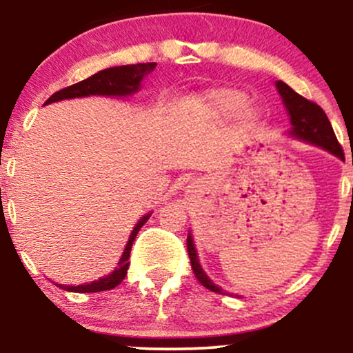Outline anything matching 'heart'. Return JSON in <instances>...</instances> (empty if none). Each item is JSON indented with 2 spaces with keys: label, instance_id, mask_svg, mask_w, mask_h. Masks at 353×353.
Here are the masks:
<instances>
[{
  "label": "heart",
  "instance_id": "heart-1",
  "mask_svg": "<svg viewBox=\"0 0 353 353\" xmlns=\"http://www.w3.org/2000/svg\"><path fill=\"white\" fill-rule=\"evenodd\" d=\"M189 109L210 123H225L237 116L236 128L241 134H252L262 124L261 109L249 104V94L237 88L210 89L199 101L189 104Z\"/></svg>",
  "mask_w": 353,
  "mask_h": 353
}]
</instances>
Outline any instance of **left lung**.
Listing matches in <instances>:
<instances>
[{"label":"left lung","mask_w":353,"mask_h":353,"mask_svg":"<svg viewBox=\"0 0 353 353\" xmlns=\"http://www.w3.org/2000/svg\"><path fill=\"white\" fill-rule=\"evenodd\" d=\"M275 88H277L279 94H281L282 103L283 106H285L287 114H289L290 119V129L285 134L289 137H294V139L297 141H302V143L323 149V151L330 152L332 156L343 161V151L342 148H340L334 129H332L329 117L323 112V109L317 106L315 103H312V101L302 98L301 94H297V92H295L289 84L283 83V81H277V83H275ZM188 252L190 259V265H192V270L194 274H196L197 281H199L205 289L212 290V292H224L222 287H219L216 282L210 281L209 275L204 272V269H202L190 230L188 234Z\"/></svg>","instance_id":"8db88e82"}]
</instances>
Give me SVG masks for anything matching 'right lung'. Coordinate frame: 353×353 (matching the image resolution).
I'll list each match as a JSON object with an SVG mask.
<instances>
[{
	"label": "right lung",
	"instance_id": "1",
	"mask_svg": "<svg viewBox=\"0 0 353 353\" xmlns=\"http://www.w3.org/2000/svg\"><path fill=\"white\" fill-rule=\"evenodd\" d=\"M156 63H141V64H125V66H114L108 68V70L98 71L92 74L91 78L79 81V83L72 84L70 88H64L61 91L54 92L50 99L44 103H58L64 99H74V98H88V96H109V98H129V96L136 94L141 89L143 79L149 72L154 71ZM152 212H148L137 221V224L132 229L131 236L128 239V244L124 247V252L121 255L117 267L111 274L99 277L98 281L81 283V285H63V283H56L59 289L68 290V292H103V290H111L116 285H119L124 281L125 274L129 269V254H131L132 242L139 232L141 228L148 222Z\"/></svg>",
	"mask_w": 353,
	"mask_h": 353
}]
</instances>
